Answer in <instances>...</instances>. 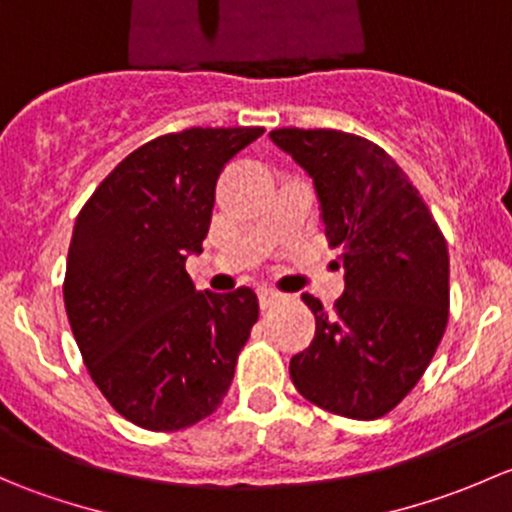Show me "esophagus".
<instances>
[{"instance_id": "1", "label": "esophagus", "mask_w": 512, "mask_h": 512, "mask_svg": "<svg viewBox=\"0 0 512 512\" xmlns=\"http://www.w3.org/2000/svg\"><path fill=\"white\" fill-rule=\"evenodd\" d=\"M257 297H260V307L262 309H270L272 304H277V302H287V294H282V292H277V289H270V287H262L260 292H257Z\"/></svg>"}]
</instances>
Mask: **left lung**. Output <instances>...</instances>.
Listing matches in <instances>:
<instances>
[{"mask_svg":"<svg viewBox=\"0 0 512 512\" xmlns=\"http://www.w3.org/2000/svg\"><path fill=\"white\" fill-rule=\"evenodd\" d=\"M270 138L312 178L324 232L342 247L344 265L334 312L302 294L317 332L289 361L292 384L332 414H389L446 332V240L409 175L376 143L324 128H277Z\"/></svg>","mask_w":512,"mask_h":512,"instance_id":"left-lung-1","label":"left lung"}]
</instances>
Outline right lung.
Returning <instances> with one entry per match:
<instances>
[{
    "label": "right lung",
    "mask_w": 512,
    "mask_h": 512,
    "mask_svg": "<svg viewBox=\"0 0 512 512\" xmlns=\"http://www.w3.org/2000/svg\"><path fill=\"white\" fill-rule=\"evenodd\" d=\"M265 128H188L136 148L96 188L69 245L64 304L91 379L123 418L178 431L223 404L260 317L257 294L200 292L225 163Z\"/></svg>",
    "instance_id": "right-lung-1"
}]
</instances>
